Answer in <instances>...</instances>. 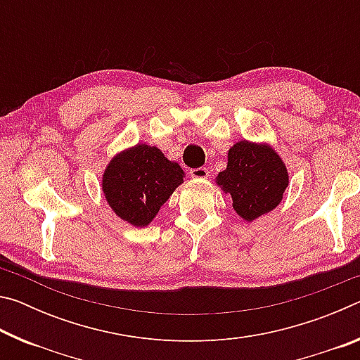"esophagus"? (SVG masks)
<instances>
[{"mask_svg": "<svg viewBox=\"0 0 360 360\" xmlns=\"http://www.w3.org/2000/svg\"><path fill=\"white\" fill-rule=\"evenodd\" d=\"M191 176H192V178H195V179H208L210 172L205 167H200V168L191 169Z\"/></svg>", "mask_w": 360, "mask_h": 360, "instance_id": "1", "label": "esophagus"}]
</instances>
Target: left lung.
I'll return each mask as SVG.
<instances>
[{"label": "left lung", "instance_id": "1", "mask_svg": "<svg viewBox=\"0 0 360 360\" xmlns=\"http://www.w3.org/2000/svg\"><path fill=\"white\" fill-rule=\"evenodd\" d=\"M216 184L230 195L236 214L252 222L281 203L289 173L270 144L243 139L229 149L227 168Z\"/></svg>", "mask_w": 360, "mask_h": 360}]
</instances>
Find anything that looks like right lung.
<instances>
[{
    "instance_id": "add662e5",
    "label": "right lung",
    "mask_w": 360,
    "mask_h": 360,
    "mask_svg": "<svg viewBox=\"0 0 360 360\" xmlns=\"http://www.w3.org/2000/svg\"><path fill=\"white\" fill-rule=\"evenodd\" d=\"M184 182V172L155 146L136 144L111 158L101 188L115 216L133 227H148L162 205Z\"/></svg>"
}]
</instances>
